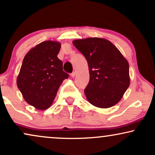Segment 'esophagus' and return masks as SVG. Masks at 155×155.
<instances>
[{"label":"esophagus","mask_w":155,"mask_h":155,"mask_svg":"<svg viewBox=\"0 0 155 155\" xmlns=\"http://www.w3.org/2000/svg\"><path fill=\"white\" fill-rule=\"evenodd\" d=\"M70 75H71V77H74V76L76 75V72H72L71 74H70Z\"/></svg>","instance_id":"1"}]
</instances>
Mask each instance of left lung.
Returning a JSON list of instances; mask_svg holds the SVG:
<instances>
[{
	"label": "left lung",
	"instance_id": "1",
	"mask_svg": "<svg viewBox=\"0 0 155 155\" xmlns=\"http://www.w3.org/2000/svg\"><path fill=\"white\" fill-rule=\"evenodd\" d=\"M86 58L90 81L84 90L90 104L107 108L118 104L130 85L129 65L116 46L103 38L72 41Z\"/></svg>",
	"mask_w": 155,
	"mask_h": 155
}]
</instances>
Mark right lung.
Instances as JSON below:
<instances>
[{"instance_id":"right-lung-1","label":"right lung","mask_w":155,"mask_h":155,"mask_svg":"<svg viewBox=\"0 0 155 155\" xmlns=\"http://www.w3.org/2000/svg\"><path fill=\"white\" fill-rule=\"evenodd\" d=\"M61 43L45 41L36 45L25 55L16 84L24 100L38 110L51 106L57 91L68 73L57 57Z\"/></svg>"}]
</instances>
